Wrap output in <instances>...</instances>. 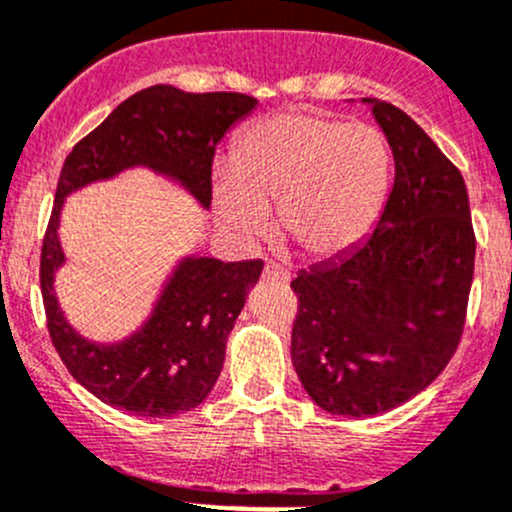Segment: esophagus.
<instances>
[{
  "label": "esophagus",
  "instance_id": "34e87169",
  "mask_svg": "<svg viewBox=\"0 0 512 512\" xmlns=\"http://www.w3.org/2000/svg\"><path fill=\"white\" fill-rule=\"evenodd\" d=\"M262 277L270 279V282H282V284H287L289 279H292V274L284 270L282 265H277V262H267L265 270H262Z\"/></svg>",
  "mask_w": 512,
  "mask_h": 512
}]
</instances>
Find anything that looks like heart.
I'll return each instance as SVG.
<instances>
[{
	"label": "heart",
	"mask_w": 512,
	"mask_h": 512,
	"mask_svg": "<svg viewBox=\"0 0 512 512\" xmlns=\"http://www.w3.org/2000/svg\"><path fill=\"white\" fill-rule=\"evenodd\" d=\"M392 179L378 127L314 112H279L240 134L215 169V203L238 235H262L279 201V230L311 257H336L373 230Z\"/></svg>",
	"instance_id": "1"
}]
</instances>
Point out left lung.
<instances>
[{
	"label": "left lung",
	"mask_w": 512,
	"mask_h": 512,
	"mask_svg": "<svg viewBox=\"0 0 512 512\" xmlns=\"http://www.w3.org/2000/svg\"><path fill=\"white\" fill-rule=\"evenodd\" d=\"M395 159L373 235L301 270L292 363L321 410L373 417L432 385L461 341L476 235L461 171L410 115L363 98Z\"/></svg>",
	"instance_id": "1"
}]
</instances>
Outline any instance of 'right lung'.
<instances>
[{"mask_svg":"<svg viewBox=\"0 0 512 512\" xmlns=\"http://www.w3.org/2000/svg\"><path fill=\"white\" fill-rule=\"evenodd\" d=\"M242 93H184L152 85L115 107L66 157L41 245V297L46 324L68 373L105 405L171 417L201 405L225 360V341L262 274V260L220 262L186 257L176 265L147 324L120 343H93L73 331L58 306L53 279L66 262L58 218L68 193L147 166L179 181L211 206L215 147L235 122L255 110Z\"/></svg>","mask_w":512,"mask_h":512,"instance_id":"1","label":"right lung"}]
</instances>
